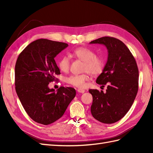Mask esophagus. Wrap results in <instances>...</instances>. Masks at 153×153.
<instances>
[{"label":"esophagus","instance_id":"esophagus-1","mask_svg":"<svg viewBox=\"0 0 153 153\" xmlns=\"http://www.w3.org/2000/svg\"><path fill=\"white\" fill-rule=\"evenodd\" d=\"M77 91L78 92V93H85V91L84 90V89H77Z\"/></svg>","mask_w":153,"mask_h":153}]
</instances>
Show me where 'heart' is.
I'll return each mask as SVG.
<instances>
[{
  "mask_svg": "<svg viewBox=\"0 0 153 153\" xmlns=\"http://www.w3.org/2000/svg\"><path fill=\"white\" fill-rule=\"evenodd\" d=\"M71 56L76 57L84 62V71L88 72L93 76H97L102 72L105 66V61L101 56H96L93 51L86 47H78L74 50L70 54ZM70 62L67 56H62L58 62V66L62 72H67L70 69ZM88 74H83L80 75H71L65 77L64 82L77 87H85L86 82L89 80Z\"/></svg>",
  "mask_w": 153,
  "mask_h": 153,
  "instance_id": "1",
  "label": "heart"
}]
</instances>
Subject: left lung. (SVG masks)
<instances>
[{"label":"left lung","instance_id":"obj_1","mask_svg":"<svg viewBox=\"0 0 153 153\" xmlns=\"http://www.w3.org/2000/svg\"><path fill=\"white\" fill-rule=\"evenodd\" d=\"M90 44L104 45L108 59L102 72L97 77L99 85H107L106 93L89 89L93 96L91 112L94 118L104 123L121 120L130 109L138 91L139 70L130 51L118 39L103 37Z\"/></svg>","mask_w":153,"mask_h":153}]
</instances>
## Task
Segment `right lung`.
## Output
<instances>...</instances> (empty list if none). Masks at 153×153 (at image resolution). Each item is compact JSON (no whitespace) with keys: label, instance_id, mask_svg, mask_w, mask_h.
Wrapping results in <instances>:
<instances>
[{"label":"right lung","instance_id":"obj_1","mask_svg":"<svg viewBox=\"0 0 153 153\" xmlns=\"http://www.w3.org/2000/svg\"><path fill=\"white\" fill-rule=\"evenodd\" d=\"M68 45L40 39L19 54L15 66V88L25 112L35 122L48 125L63 116L76 96L72 87H60L55 91L48 84L60 70L54 58Z\"/></svg>","mask_w":153,"mask_h":153}]
</instances>
